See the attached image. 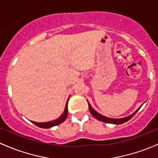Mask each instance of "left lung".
I'll use <instances>...</instances> for the list:
<instances>
[{
  "label": "left lung",
  "mask_w": 158,
  "mask_h": 158,
  "mask_svg": "<svg viewBox=\"0 0 158 158\" xmlns=\"http://www.w3.org/2000/svg\"><path fill=\"white\" fill-rule=\"evenodd\" d=\"M88 104H89V110H90V113L92 114V116L94 117V118H96L100 121H102V122L107 123L116 124V125H119V124H123V123H124L127 122L128 120H129V119L132 118L134 115H135L136 113H137V111L139 110V109L141 107H139V108L137 110H135L133 114H132L131 115L128 116V117H124V118H120V119H113V118H110V117H105V116L102 115V114H99L98 112H97V111H96L95 110H94L92 107V106H91V104H89V101H88Z\"/></svg>",
  "instance_id": "obj_1"
}]
</instances>
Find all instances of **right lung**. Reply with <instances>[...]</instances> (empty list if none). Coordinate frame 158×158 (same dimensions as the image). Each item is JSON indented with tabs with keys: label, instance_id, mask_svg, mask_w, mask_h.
<instances>
[{
	"label": "right lung",
	"instance_id": "1",
	"mask_svg": "<svg viewBox=\"0 0 158 158\" xmlns=\"http://www.w3.org/2000/svg\"><path fill=\"white\" fill-rule=\"evenodd\" d=\"M69 97L68 98L67 102H66V106H65V109H64V112L63 113L62 115L57 118V119H54L53 121H50V122H46V123H37L35 122V121H31L32 123H34L35 125H36L37 127H41V128H44V129H48V128H51L53 127H55V126L59 125V124L62 123L64 120L66 119V117H67L68 114V101H69Z\"/></svg>",
	"mask_w": 158,
	"mask_h": 158
}]
</instances>
